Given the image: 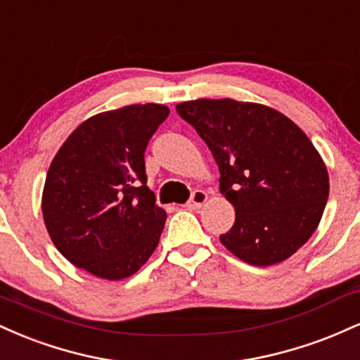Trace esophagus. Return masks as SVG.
Here are the masks:
<instances>
[{
	"label": "esophagus",
	"mask_w": 360,
	"mask_h": 360,
	"mask_svg": "<svg viewBox=\"0 0 360 360\" xmlns=\"http://www.w3.org/2000/svg\"><path fill=\"white\" fill-rule=\"evenodd\" d=\"M206 201H208V194H206L205 191H194L191 200H189L188 203L184 205V208L198 210V208H201V206H203Z\"/></svg>",
	"instance_id": "34e87169"
}]
</instances>
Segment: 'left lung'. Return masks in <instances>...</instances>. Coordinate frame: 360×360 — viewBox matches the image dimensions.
Here are the masks:
<instances>
[{"label": "left lung", "instance_id": "1", "mask_svg": "<svg viewBox=\"0 0 360 360\" xmlns=\"http://www.w3.org/2000/svg\"><path fill=\"white\" fill-rule=\"evenodd\" d=\"M179 117L214 157L235 223L220 242L266 267L291 257L316 230L328 200V171L311 140L286 115L249 101L193 100Z\"/></svg>", "mask_w": 360, "mask_h": 360}]
</instances>
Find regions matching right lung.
I'll list each match as a JSON object with an SVG mask.
<instances>
[{
	"instance_id": "right-lung-1",
	"label": "right lung",
	"mask_w": 360,
	"mask_h": 360,
	"mask_svg": "<svg viewBox=\"0 0 360 360\" xmlns=\"http://www.w3.org/2000/svg\"><path fill=\"white\" fill-rule=\"evenodd\" d=\"M147 103L82 122L49 167L42 213L53 245L76 267L106 281L135 274L154 254L167 214L147 188L148 140L167 118Z\"/></svg>"
}]
</instances>
